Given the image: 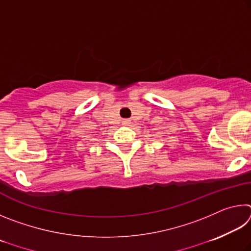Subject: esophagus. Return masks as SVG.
Returning <instances> with one entry per match:
<instances>
[{
  "label": "esophagus",
  "mask_w": 251,
  "mask_h": 251,
  "mask_svg": "<svg viewBox=\"0 0 251 251\" xmlns=\"http://www.w3.org/2000/svg\"><path fill=\"white\" fill-rule=\"evenodd\" d=\"M122 123L125 125H128V124H130V120H127V118H125V120L122 121Z\"/></svg>",
  "instance_id": "34e87169"
}]
</instances>
